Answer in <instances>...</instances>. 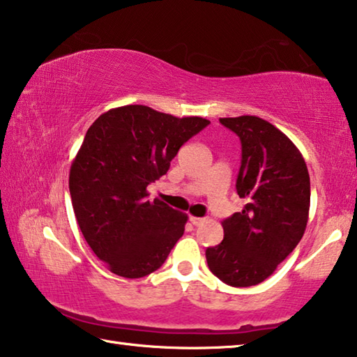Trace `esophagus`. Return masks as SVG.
Instances as JSON below:
<instances>
[{
	"mask_svg": "<svg viewBox=\"0 0 357 357\" xmlns=\"http://www.w3.org/2000/svg\"><path fill=\"white\" fill-rule=\"evenodd\" d=\"M189 220H190L192 225H195V227L202 225V223L204 222V219H202V217H193V215H190V217H189Z\"/></svg>",
	"mask_w": 357,
	"mask_h": 357,
	"instance_id": "34e87169",
	"label": "esophagus"
}]
</instances>
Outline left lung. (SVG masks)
<instances>
[{
	"instance_id": "left-lung-1",
	"label": "left lung",
	"mask_w": 357,
	"mask_h": 357,
	"mask_svg": "<svg viewBox=\"0 0 357 357\" xmlns=\"http://www.w3.org/2000/svg\"><path fill=\"white\" fill-rule=\"evenodd\" d=\"M239 137L243 159L236 190L247 204L222 222L223 241L206 249L215 277L231 287L258 285L304 236L310 176L294 143L258 116L220 118Z\"/></svg>"
}]
</instances>
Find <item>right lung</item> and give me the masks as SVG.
I'll return each instance as SVG.
<instances>
[{
    "instance_id": "right-lung-1",
    "label": "right lung",
    "mask_w": 357,
    "mask_h": 357,
    "mask_svg": "<svg viewBox=\"0 0 357 357\" xmlns=\"http://www.w3.org/2000/svg\"><path fill=\"white\" fill-rule=\"evenodd\" d=\"M208 124L200 116L124 105L88 129L70 165L69 190L84 239L113 274L140 279L154 273L183 236L187 214L149 202L146 187Z\"/></svg>"
}]
</instances>
